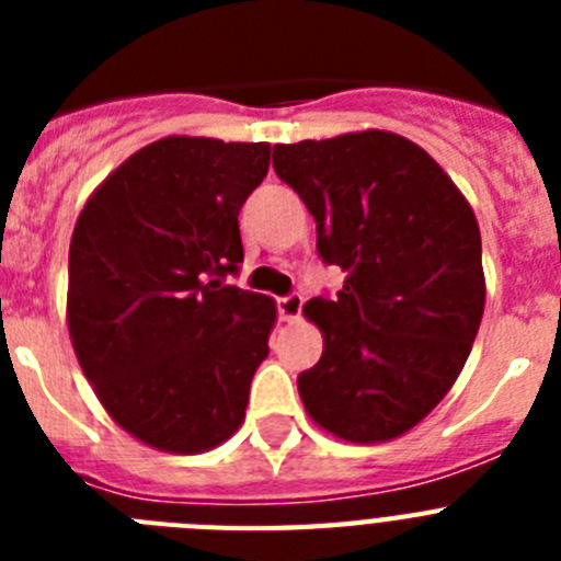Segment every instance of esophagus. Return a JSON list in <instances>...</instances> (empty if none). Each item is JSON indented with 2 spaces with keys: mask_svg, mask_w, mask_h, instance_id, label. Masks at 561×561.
Segmentation results:
<instances>
[{
  "mask_svg": "<svg viewBox=\"0 0 561 561\" xmlns=\"http://www.w3.org/2000/svg\"><path fill=\"white\" fill-rule=\"evenodd\" d=\"M277 311H280V320L295 323V320H300V311H304V297L297 295V291H291L286 297H277Z\"/></svg>",
  "mask_w": 561,
  "mask_h": 561,
  "instance_id": "obj_1",
  "label": "esophagus"
}]
</instances>
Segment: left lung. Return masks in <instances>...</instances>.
<instances>
[{
	"label": "left lung",
	"instance_id": "8db88e82",
	"mask_svg": "<svg viewBox=\"0 0 561 561\" xmlns=\"http://www.w3.org/2000/svg\"><path fill=\"white\" fill-rule=\"evenodd\" d=\"M275 173L340 266L336 297H311L323 356L297 376L311 419L374 444L419 424L455 385L485 304L480 227L444 168L408 137L356 131L275 146Z\"/></svg>",
	"mask_w": 561,
	"mask_h": 561
}]
</instances>
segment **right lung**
Masks as SVG:
<instances>
[{
  "label": "right lung",
  "instance_id": "right-lung-1",
  "mask_svg": "<svg viewBox=\"0 0 561 561\" xmlns=\"http://www.w3.org/2000/svg\"><path fill=\"white\" fill-rule=\"evenodd\" d=\"M270 142L165 137L131 153L78 216L67 323L106 413L162 453H207L244 421L275 304L227 284L238 210Z\"/></svg>",
  "mask_w": 561,
  "mask_h": 561
}]
</instances>
